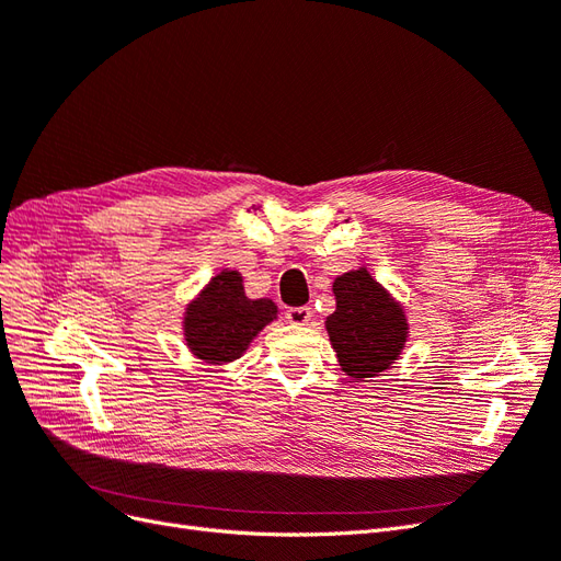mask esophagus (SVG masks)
Wrapping results in <instances>:
<instances>
[{
  "label": "esophagus",
  "instance_id": "1",
  "mask_svg": "<svg viewBox=\"0 0 561 561\" xmlns=\"http://www.w3.org/2000/svg\"><path fill=\"white\" fill-rule=\"evenodd\" d=\"M311 307H290L285 311V318L293 322V325H307V322L311 320Z\"/></svg>",
  "mask_w": 561,
  "mask_h": 561
}]
</instances>
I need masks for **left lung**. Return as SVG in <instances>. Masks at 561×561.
<instances>
[{"label": "left lung", "mask_w": 561, "mask_h": 561, "mask_svg": "<svg viewBox=\"0 0 561 561\" xmlns=\"http://www.w3.org/2000/svg\"><path fill=\"white\" fill-rule=\"evenodd\" d=\"M332 293L336 311L325 320V328L339 365L358 381L377 377L404 348L410 328L402 307L367 268L339 276Z\"/></svg>", "instance_id": "8db88e82"}]
</instances>
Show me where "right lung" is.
<instances>
[{
	"label": "right lung",
	"mask_w": 561,
	"mask_h": 561,
	"mask_svg": "<svg viewBox=\"0 0 561 561\" xmlns=\"http://www.w3.org/2000/svg\"><path fill=\"white\" fill-rule=\"evenodd\" d=\"M271 299H248L239 271L217 274L184 313L186 346L201 360L231 363L241 358L254 336L276 318Z\"/></svg>",
	"instance_id": "add662e5"
}]
</instances>
